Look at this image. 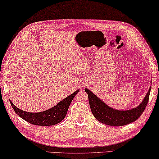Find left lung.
Segmentation results:
<instances>
[{"label":"left lung","instance_id":"left-lung-1","mask_svg":"<svg viewBox=\"0 0 159 159\" xmlns=\"http://www.w3.org/2000/svg\"><path fill=\"white\" fill-rule=\"evenodd\" d=\"M84 90L88 94L91 112L97 120L109 126H121L132 123L142 115L148 102L151 87L140 105L133 109L125 111L113 109L94 95L88 89H85Z\"/></svg>","mask_w":159,"mask_h":159}]
</instances>
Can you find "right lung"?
Returning a JSON list of instances; mask_svg holds the SVG:
<instances>
[{
    "label": "right lung",
    "mask_w": 159,
    "mask_h": 159,
    "mask_svg": "<svg viewBox=\"0 0 159 159\" xmlns=\"http://www.w3.org/2000/svg\"><path fill=\"white\" fill-rule=\"evenodd\" d=\"M79 89H77L71 95L58 102L56 106L41 112L33 113L25 112V111L19 109L12 103V101H10L16 114H17L21 118L29 123L37 125V126H53V125L58 124L65 118L72 99L79 92Z\"/></svg>",
    "instance_id": "1"
}]
</instances>
